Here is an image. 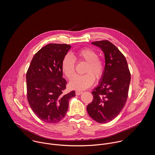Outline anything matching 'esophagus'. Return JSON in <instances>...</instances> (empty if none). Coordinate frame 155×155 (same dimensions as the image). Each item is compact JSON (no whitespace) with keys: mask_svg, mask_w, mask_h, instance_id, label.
<instances>
[{"mask_svg":"<svg viewBox=\"0 0 155 155\" xmlns=\"http://www.w3.org/2000/svg\"><path fill=\"white\" fill-rule=\"evenodd\" d=\"M75 93H76V95H81L82 93V91H76Z\"/></svg>","mask_w":155,"mask_h":155,"instance_id":"esophagus-1","label":"esophagus"}]
</instances>
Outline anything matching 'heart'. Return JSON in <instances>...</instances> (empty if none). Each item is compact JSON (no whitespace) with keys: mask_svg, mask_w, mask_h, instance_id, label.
<instances>
[{"mask_svg":"<svg viewBox=\"0 0 155 155\" xmlns=\"http://www.w3.org/2000/svg\"><path fill=\"white\" fill-rule=\"evenodd\" d=\"M76 58L80 61L87 63L83 75L76 76L70 82L71 89L83 90L90 87L94 82L95 79H100L105 71L104 61L98 57L97 52L91 48L81 49L75 53ZM76 63L74 58L67 54L61 62V70L63 74L69 80L75 74Z\"/></svg>","mask_w":155,"mask_h":155,"instance_id":"heart-1","label":"heart"}]
</instances>
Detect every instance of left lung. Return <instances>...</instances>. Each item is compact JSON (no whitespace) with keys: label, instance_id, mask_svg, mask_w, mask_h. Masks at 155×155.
<instances>
[{"label":"left lung","instance_id":"1","mask_svg":"<svg viewBox=\"0 0 155 155\" xmlns=\"http://www.w3.org/2000/svg\"><path fill=\"white\" fill-rule=\"evenodd\" d=\"M105 56V71L99 85L92 92V101L87 106L89 115L103 124L114 119L123 109L128 95L131 74L127 60L109 41L92 42Z\"/></svg>","mask_w":155,"mask_h":155}]
</instances>
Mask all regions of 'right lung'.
Returning <instances> with one entry per match:
<instances>
[{
	"instance_id": "add662e5",
	"label": "right lung",
	"mask_w": 155,
	"mask_h": 155,
	"mask_svg": "<svg viewBox=\"0 0 155 155\" xmlns=\"http://www.w3.org/2000/svg\"><path fill=\"white\" fill-rule=\"evenodd\" d=\"M67 44H49L34 55L26 74L27 97L31 109L41 120L57 124L66 116L75 92L64 94L61 62L70 49Z\"/></svg>"
}]
</instances>
